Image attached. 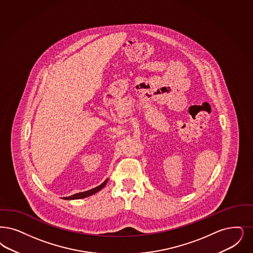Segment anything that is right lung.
<instances>
[{
    "instance_id": "1",
    "label": "right lung",
    "mask_w": 253,
    "mask_h": 253,
    "mask_svg": "<svg viewBox=\"0 0 253 253\" xmlns=\"http://www.w3.org/2000/svg\"><path fill=\"white\" fill-rule=\"evenodd\" d=\"M107 181H108V179H106L104 182L101 183V185H99L95 188H92L90 190H87V191H84V192L77 193V194H74V195L70 196V197H64L63 200H79V199H84V198L89 197L91 195H94V194H96V193L101 190L105 186V184L107 183Z\"/></svg>"
}]
</instances>
